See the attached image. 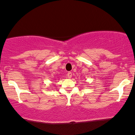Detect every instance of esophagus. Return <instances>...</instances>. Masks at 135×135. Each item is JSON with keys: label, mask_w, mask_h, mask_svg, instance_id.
Returning <instances> with one entry per match:
<instances>
[{"label": "esophagus", "mask_w": 135, "mask_h": 135, "mask_svg": "<svg viewBox=\"0 0 135 135\" xmlns=\"http://www.w3.org/2000/svg\"><path fill=\"white\" fill-rule=\"evenodd\" d=\"M67 76H68V77L69 79H71V77H72V73H71V72H69V73H68Z\"/></svg>", "instance_id": "esophagus-1"}]
</instances>
